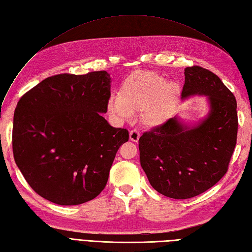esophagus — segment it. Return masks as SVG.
I'll use <instances>...</instances> for the list:
<instances>
[{"instance_id": "esophagus-1", "label": "esophagus", "mask_w": 252, "mask_h": 252, "mask_svg": "<svg viewBox=\"0 0 252 252\" xmlns=\"http://www.w3.org/2000/svg\"><path fill=\"white\" fill-rule=\"evenodd\" d=\"M140 136H141L140 132L138 130H135V129H133V130L129 132V139H130L132 142H138Z\"/></svg>"}]
</instances>
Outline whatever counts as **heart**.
Returning <instances> with one entry per match:
<instances>
[{
  "mask_svg": "<svg viewBox=\"0 0 252 252\" xmlns=\"http://www.w3.org/2000/svg\"><path fill=\"white\" fill-rule=\"evenodd\" d=\"M180 94L178 84L164 82L159 75L140 71L129 77L122 86L120 98H113L110 111L119 119L127 120L134 111H141L142 124L157 127L169 118Z\"/></svg>",
  "mask_w": 252,
  "mask_h": 252,
  "instance_id": "1",
  "label": "heart"
}]
</instances>
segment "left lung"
<instances>
[{"label":"left lung","mask_w":252,"mask_h":252,"mask_svg":"<svg viewBox=\"0 0 252 252\" xmlns=\"http://www.w3.org/2000/svg\"><path fill=\"white\" fill-rule=\"evenodd\" d=\"M184 74L182 98L207 95L208 117L192 128L171 118L139 140L141 166L150 185L178 200L199 195L224 177L239 124L235 97L217 74L200 66L185 68Z\"/></svg>","instance_id":"left-lung-1"}]
</instances>
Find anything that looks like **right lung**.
I'll list each match as a JSON object with an SVG mask.
<instances>
[{"label": "right lung", "instance_id": "1", "mask_svg": "<svg viewBox=\"0 0 252 252\" xmlns=\"http://www.w3.org/2000/svg\"><path fill=\"white\" fill-rule=\"evenodd\" d=\"M110 75L105 70L43 80L18 102L12 127L16 164L34 191L58 205L94 199L107 184L113 159L129 139L107 112Z\"/></svg>", "mask_w": 252, "mask_h": 252}]
</instances>
